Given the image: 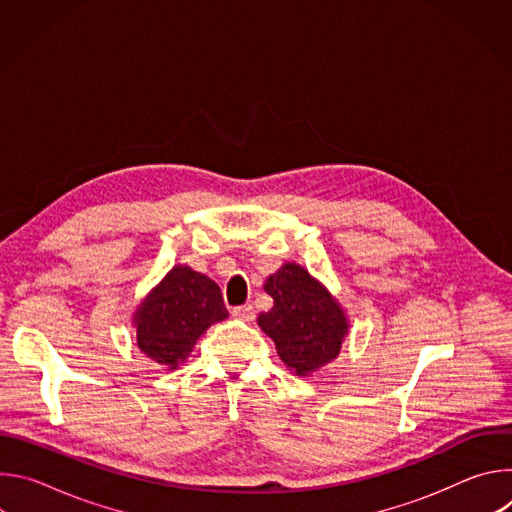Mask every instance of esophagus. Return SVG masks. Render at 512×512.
<instances>
[{
    "label": "esophagus",
    "mask_w": 512,
    "mask_h": 512,
    "mask_svg": "<svg viewBox=\"0 0 512 512\" xmlns=\"http://www.w3.org/2000/svg\"><path fill=\"white\" fill-rule=\"evenodd\" d=\"M233 316L237 320H243V322H253L255 320V310L251 304H245V306H237L233 308Z\"/></svg>",
    "instance_id": "1"
}]
</instances>
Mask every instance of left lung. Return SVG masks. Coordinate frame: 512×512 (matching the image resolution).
Returning a JSON list of instances; mask_svg holds the SVG:
<instances>
[{"label": "left lung", "mask_w": 512, "mask_h": 512, "mask_svg": "<svg viewBox=\"0 0 512 512\" xmlns=\"http://www.w3.org/2000/svg\"><path fill=\"white\" fill-rule=\"evenodd\" d=\"M263 287L273 308L259 314L257 324L275 342L287 369L306 377L332 362L348 334V320L330 291L296 263H285Z\"/></svg>", "instance_id": "obj_1"}]
</instances>
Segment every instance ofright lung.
Returning <instances> with one entry per match:
<instances>
[{
	"label": "right lung",
	"mask_w": 512,
	"mask_h": 512,
	"mask_svg": "<svg viewBox=\"0 0 512 512\" xmlns=\"http://www.w3.org/2000/svg\"><path fill=\"white\" fill-rule=\"evenodd\" d=\"M227 316L221 287L188 265H176L133 314L137 346L145 356L174 371L208 326Z\"/></svg>",
	"instance_id": "obj_1"
}]
</instances>
